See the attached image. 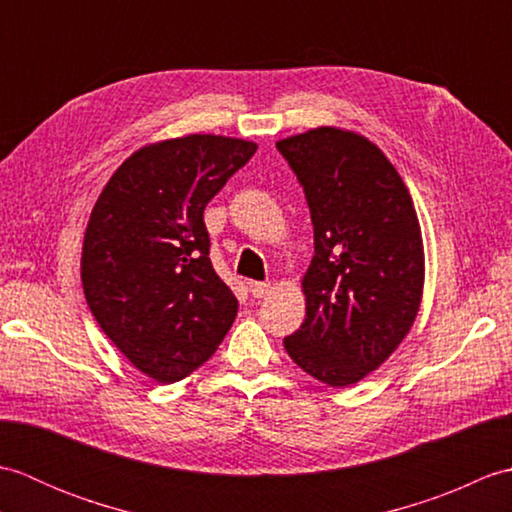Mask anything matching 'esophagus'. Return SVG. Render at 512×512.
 <instances>
[{"mask_svg": "<svg viewBox=\"0 0 512 512\" xmlns=\"http://www.w3.org/2000/svg\"><path fill=\"white\" fill-rule=\"evenodd\" d=\"M248 288H250V295H253L255 299H262V297L268 295L270 284H268V281H250Z\"/></svg>", "mask_w": 512, "mask_h": 512, "instance_id": "1", "label": "esophagus"}]
</instances>
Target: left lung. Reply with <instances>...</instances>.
<instances>
[{
    "instance_id": "8db88e82",
    "label": "left lung",
    "mask_w": 512,
    "mask_h": 512,
    "mask_svg": "<svg viewBox=\"0 0 512 512\" xmlns=\"http://www.w3.org/2000/svg\"><path fill=\"white\" fill-rule=\"evenodd\" d=\"M306 193L314 257L301 279L306 321L284 339L303 372L347 387L409 334L424 288L422 231L394 165L372 140L317 127L277 140Z\"/></svg>"
}]
</instances>
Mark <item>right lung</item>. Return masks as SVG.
<instances>
[{"label": "right lung", "instance_id": "right-lung-1", "mask_svg": "<svg viewBox=\"0 0 512 512\" xmlns=\"http://www.w3.org/2000/svg\"><path fill=\"white\" fill-rule=\"evenodd\" d=\"M250 140L189 134L134 151L96 200L81 281L107 339L140 372L176 383L209 361L237 317L209 259L204 209L253 158Z\"/></svg>", "mask_w": 512, "mask_h": 512}]
</instances>
